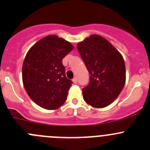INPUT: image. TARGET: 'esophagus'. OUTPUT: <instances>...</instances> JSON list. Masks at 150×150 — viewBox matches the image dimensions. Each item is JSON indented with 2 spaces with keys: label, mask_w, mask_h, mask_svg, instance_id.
Returning <instances> with one entry per match:
<instances>
[{
  "label": "esophagus",
  "mask_w": 150,
  "mask_h": 150,
  "mask_svg": "<svg viewBox=\"0 0 150 150\" xmlns=\"http://www.w3.org/2000/svg\"><path fill=\"white\" fill-rule=\"evenodd\" d=\"M72 81H73L74 83H77V82H78V79H77L76 78H74L73 79H72Z\"/></svg>",
  "instance_id": "esophagus-1"
}]
</instances>
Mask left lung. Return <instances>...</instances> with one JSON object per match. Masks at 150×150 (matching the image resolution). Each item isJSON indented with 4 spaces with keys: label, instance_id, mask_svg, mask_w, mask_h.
<instances>
[{
    "label": "left lung",
    "instance_id": "obj_1",
    "mask_svg": "<svg viewBox=\"0 0 150 150\" xmlns=\"http://www.w3.org/2000/svg\"><path fill=\"white\" fill-rule=\"evenodd\" d=\"M78 50L89 72V83L82 88L86 103L105 108L117 98L125 83L122 56L107 40L91 35L78 44Z\"/></svg>",
    "mask_w": 150,
    "mask_h": 150
}]
</instances>
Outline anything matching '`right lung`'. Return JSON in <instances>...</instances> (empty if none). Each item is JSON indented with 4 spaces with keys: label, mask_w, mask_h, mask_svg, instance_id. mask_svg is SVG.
I'll return each instance as SVG.
<instances>
[{
    "label": "right lung",
    "mask_w": 150,
    "mask_h": 150,
    "mask_svg": "<svg viewBox=\"0 0 150 150\" xmlns=\"http://www.w3.org/2000/svg\"><path fill=\"white\" fill-rule=\"evenodd\" d=\"M74 47L56 35H49L33 45L23 64V82L30 98L43 108L61 107L72 81L66 77L62 59Z\"/></svg>",
    "instance_id": "right-lung-1"
}]
</instances>
